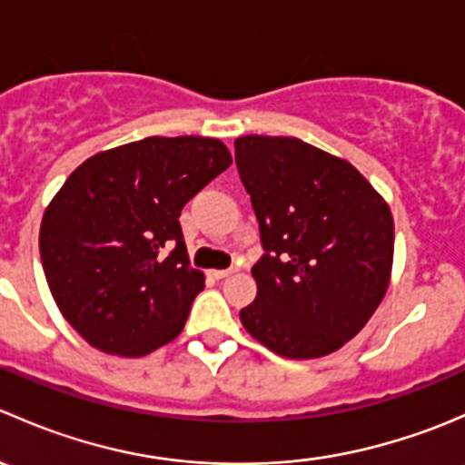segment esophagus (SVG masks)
<instances>
[{"instance_id": "esophagus-1", "label": "esophagus", "mask_w": 465, "mask_h": 465, "mask_svg": "<svg viewBox=\"0 0 465 465\" xmlns=\"http://www.w3.org/2000/svg\"><path fill=\"white\" fill-rule=\"evenodd\" d=\"M232 274H233V270H211V272H209L211 279H215V281L227 279V276H232Z\"/></svg>"}]
</instances>
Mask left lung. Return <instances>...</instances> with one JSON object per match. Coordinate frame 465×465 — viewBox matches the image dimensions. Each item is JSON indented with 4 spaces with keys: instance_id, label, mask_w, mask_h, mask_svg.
Instances as JSON below:
<instances>
[{
    "instance_id": "obj_1",
    "label": "left lung",
    "mask_w": 465,
    "mask_h": 465,
    "mask_svg": "<svg viewBox=\"0 0 465 465\" xmlns=\"http://www.w3.org/2000/svg\"><path fill=\"white\" fill-rule=\"evenodd\" d=\"M233 148L265 250L242 326L283 358L341 349L389 288V204L353 163L297 137L247 134Z\"/></svg>"
}]
</instances>
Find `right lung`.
Masks as SVG:
<instances>
[{"instance_id": "add662e5", "label": "right lung", "mask_w": 465, "mask_h": 465, "mask_svg": "<svg viewBox=\"0 0 465 465\" xmlns=\"http://www.w3.org/2000/svg\"><path fill=\"white\" fill-rule=\"evenodd\" d=\"M232 163L209 137H145L85 159L40 224L63 317L103 353L142 358L175 340L204 274L186 254L184 204Z\"/></svg>"}]
</instances>
